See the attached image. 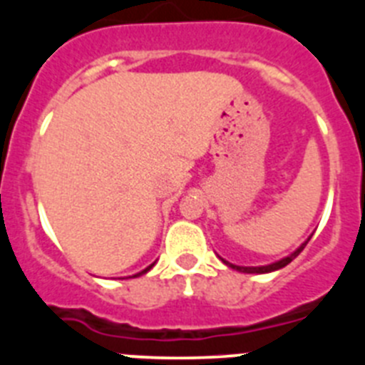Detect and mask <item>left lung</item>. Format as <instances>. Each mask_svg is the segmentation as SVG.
<instances>
[{
  "label": "left lung",
  "instance_id": "8db88e82",
  "mask_svg": "<svg viewBox=\"0 0 365 365\" xmlns=\"http://www.w3.org/2000/svg\"><path fill=\"white\" fill-rule=\"evenodd\" d=\"M309 240H311V237H309ZM309 240L305 241V243H302V247L296 248V250L291 254V256L283 257V259L276 261V263H270V265H265V267H237V265H232V263H228V261H227V259H222V257H219V259H221L222 263H225V265L230 267V269L240 270V272H247V274H267V272H274V270H279V269H283V267L289 265V263H291V261L294 259V257L298 256L299 252H302L303 248H305V245L309 243Z\"/></svg>",
  "mask_w": 365,
  "mask_h": 365
}]
</instances>
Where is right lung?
Returning <instances> with one entry per match:
<instances>
[{
	"label": "right lung",
	"instance_id": "1",
	"mask_svg": "<svg viewBox=\"0 0 365 365\" xmlns=\"http://www.w3.org/2000/svg\"><path fill=\"white\" fill-rule=\"evenodd\" d=\"M155 265V263H151V265L150 267H146V269H144V270H140V272H138V274H135V276H143V274H146L148 272V270H150L151 269V267H153ZM135 276H133V278H135Z\"/></svg>",
	"mask_w": 365,
	"mask_h": 365
}]
</instances>
